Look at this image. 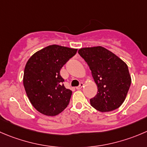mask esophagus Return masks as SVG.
<instances>
[{
  "label": "esophagus",
  "mask_w": 147,
  "mask_h": 147,
  "mask_svg": "<svg viewBox=\"0 0 147 147\" xmlns=\"http://www.w3.org/2000/svg\"><path fill=\"white\" fill-rule=\"evenodd\" d=\"M83 85H84L83 82H80V85H79V86L76 87V89H77V90H80L81 88H82V87H83Z\"/></svg>",
  "instance_id": "obj_1"
}]
</instances>
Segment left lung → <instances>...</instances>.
<instances>
[{"instance_id": "1", "label": "left lung", "mask_w": 147, "mask_h": 147, "mask_svg": "<svg viewBox=\"0 0 147 147\" xmlns=\"http://www.w3.org/2000/svg\"><path fill=\"white\" fill-rule=\"evenodd\" d=\"M79 55L88 63L98 92L90 105L101 112L112 111L124 102L131 83L127 65L102 47L81 48Z\"/></svg>"}]
</instances>
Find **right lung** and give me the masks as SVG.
<instances>
[{
	"label": "right lung",
	"mask_w": 147,
	"mask_h": 147,
	"mask_svg": "<svg viewBox=\"0 0 147 147\" xmlns=\"http://www.w3.org/2000/svg\"><path fill=\"white\" fill-rule=\"evenodd\" d=\"M78 49L53 45L35 52L24 68L23 83L28 100L39 112L55 116L68 105L72 90L62 82L60 69Z\"/></svg>",
	"instance_id": "add662e5"
}]
</instances>
